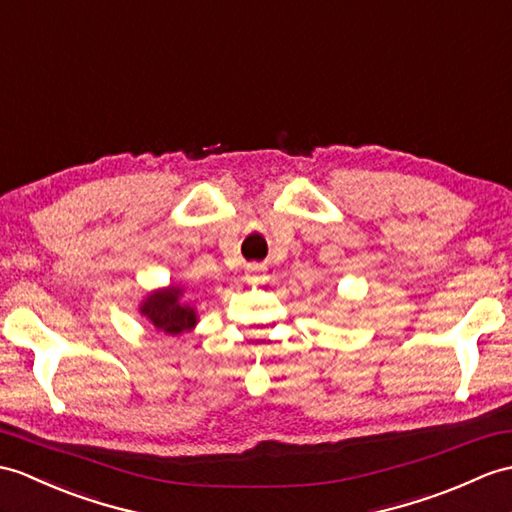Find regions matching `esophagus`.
I'll return each instance as SVG.
<instances>
[{
    "label": "esophagus",
    "instance_id": "1",
    "mask_svg": "<svg viewBox=\"0 0 512 512\" xmlns=\"http://www.w3.org/2000/svg\"><path fill=\"white\" fill-rule=\"evenodd\" d=\"M266 272V266L264 264H248L246 266V275L251 277V279H257V277H261Z\"/></svg>",
    "mask_w": 512,
    "mask_h": 512
}]
</instances>
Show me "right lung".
Masks as SVG:
<instances>
[{"label":"right lung","mask_w":512,"mask_h":512,"mask_svg":"<svg viewBox=\"0 0 512 512\" xmlns=\"http://www.w3.org/2000/svg\"><path fill=\"white\" fill-rule=\"evenodd\" d=\"M181 296L183 288H178V285L154 290L139 305V312L157 331L168 336H181L185 331H192L198 323L196 310L192 305L181 303Z\"/></svg>","instance_id":"1"}]
</instances>
